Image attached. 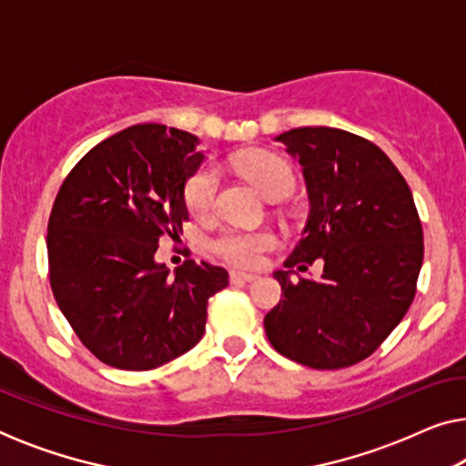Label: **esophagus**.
<instances>
[{
	"instance_id": "34e87169",
	"label": "esophagus",
	"mask_w": 466,
	"mask_h": 466,
	"mask_svg": "<svg viewBox=\"0 0 466 466\" xmlns=\"http://www.w3.org/2000/svg\"><path fill=\"white\" fill-rule=\"evenodd\" d=\"M258 276L257 273H246V271H231L228 273V279H231L233 284H239V282H254Z\"/></svg>"
}]
</instances>
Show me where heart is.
I'll list each match as a JSON object with an SVG mask.
<instances>
[{
	"instance_id": "obj_1",
	"label": "heart",
	"mask_w": 466,
	"mask_h": 466,
	"mask_svg": "<svg viewBox=\"0 0 466 466\" xmlns=\"http://www.w3.org/2000/svg\"><path fill=\"white\" fill-rule=\"evenodd\" d=\"M238 169L248 177L260 193L269 199L286 197L295 187V174L282 157L267 150H252L238 158ZM218 171L214 167H201L188 177L184 187V201L190 214L203 216L212 214L218 195ZM212 250L222 260L239 267H257L269 250L276 248V235L271 231H239L227 228L212 239Z\"/></svg>"
}]
</instances>
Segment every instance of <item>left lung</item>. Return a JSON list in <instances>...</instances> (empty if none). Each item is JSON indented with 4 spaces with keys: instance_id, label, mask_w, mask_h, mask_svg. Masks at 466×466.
<instances>
[{
    "instance_id": "left-lung-1",
    "label": "left lung",
    "mask_w": 466,
    "mask_h": 466,
    "mask_svg": "<svg viewBox=\"0 0 466 466\" xmlns=\"http://www.w3.org/2000/svg\"><path fill=\"white\" fill-rule=\"evenodd\" d=\"M299 158L309 195L303 238L273 276L284 299L265 333L286 359L311 369L365 360L403 320L416 295L424 235L405 177L369 139L333 127L276 137ZM318 258L320 279L292 280Z\"/></svg>"
}]
</instances>
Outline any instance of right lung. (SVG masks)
I'll return each mask as SVG.
<instances>
[{"instance_id": "add662e5", "label": "right lung", "mask_w": 466, "mask_h": 466, "mask_svg": "<svg viewBox=\"0 0 466 466\" xmlns=\"http://www.w3.org/2000/svg\"><path fill=\"white\" fill-rule=\"evenodd\" d=\"M193 133L133 125L76 163L48 218V273L56 305L106 365L150 371L203 337L208 299L228 273L184 260L174 276L155 254L188 218L184 184L203 152Z\"/></svg>"}]
</instances>
